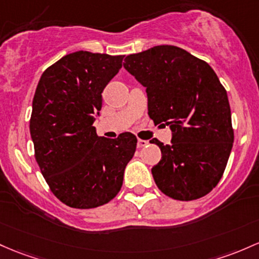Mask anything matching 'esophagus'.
Instances as JSON below:
<instances>
[{"instance_id":"esophagus-1","label":"esophagus","mask_w":259,"mask_h":259,"mask_svg":"<svg viewBox=\"0 0 259 259\" xmlns=\"http://www.w3.org/2000/svg\"><path fill=\"white\" fill-rule=\"evenodd\" d=\"M147 144H149V143H147L146 140H141V139H139V140H138V144H136V146H138L139 149H141V147H145V146H146Z\"/></svg>"}]
</instances>
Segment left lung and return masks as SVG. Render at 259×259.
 Segmentation results:
<instances>
[{
    "label": "left lung",
    "instance_id": "left-lung-1",
    "mask_svg": "<svg viewBox=\"0 0 259 259\" xmlns=\"http://www.w3.org/2000/svg\"><path fill=\"white\" fill-rule=\"evenodd\" d=\"M124 67L146 87L149 115L172 130L169 145L157 139L161 161L156 186L176 200L199 199L223 177L234 144L226 90L208 62L173 45L127 55Z\"/></svg>",
    "mask_w": 259,
    "mask_h": 259
}]
</instances>
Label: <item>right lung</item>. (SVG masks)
<instances>
[{
    "label": "right lung",
    "mask_w": 259,
    "mask_h": 259,
    "mask_svg": "<svg viewBox=\"0 0 259 259\" xmlns=\"http://www.w3.org/2000/svg\"><path fill=\"white\" fill-rule=\"evenodd\" d=\"M123 58L76 51L48 67L36 86L29 124L35 160L54 195L71 208L112 200L135 153L132 133L106 139L93 126Z\"/></svg>",
    "instance_id": "obj_1"
}]
</instances>
